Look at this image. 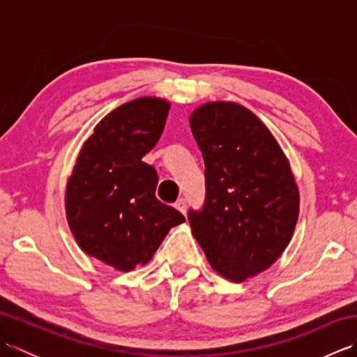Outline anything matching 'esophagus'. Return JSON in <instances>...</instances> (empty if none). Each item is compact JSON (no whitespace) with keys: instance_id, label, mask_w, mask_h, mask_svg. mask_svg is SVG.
<instances>
[{"instance_id":"obj_1","label":"esophagus","mask_w":357,"mask_h":357,"mask_svg":"<svg viewBox=\"0 0 357 357\" xmlns=\"http://www.w3.org/2000/svg\"><path fill=\"white\" fill-rule=\"evenodd\" d=\"M174 208L179 210L181 213H183V215H185V210H187V201H185L184 198L178 199L176 202H174Z\"/></svg>"}]
</instances>
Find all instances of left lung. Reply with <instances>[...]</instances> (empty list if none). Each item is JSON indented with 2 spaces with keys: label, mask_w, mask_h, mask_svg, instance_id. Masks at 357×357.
Returning a JSON list of instances; mask_svg holds the SVG:
<instances>
[{
  "label": "left lung",
  "mask_w": 357,
  "mask_h": 357,
  "mask_svg": "<svg viewBox=\"0 0 357 357\" xmlns=\"http://www.w3.org/2000/svg\"><path fill=\"white\" fill-rule=\"evenodd\" d=\"M206 164V202L188 222L215 271L242 282L275 264L290 244L299 190L287 156L255 113L229 101L190 116Z\"/></svg>",
  "instance_id": "left-lung-1"
}]
</instances>
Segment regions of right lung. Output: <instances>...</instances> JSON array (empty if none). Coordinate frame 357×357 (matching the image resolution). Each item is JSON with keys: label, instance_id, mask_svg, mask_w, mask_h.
<instances>
[{"label": "right lung", "instance_id": "1", "mask_svg": "<svg viewBox=\"0 0 357 357\" xmlns=\"http://www.w3.org/2000/svg\"><path fill=\"white\" fill-rule=\"evenodd\" d=\"M170 104L144 96L110 112L82 144L66 188V215L84 253L119 271L146 265L185 218L155 196L142 156L156 146Z\"/></svg>", "mask_w": 357, "mask_h": 357}]
</instances>
